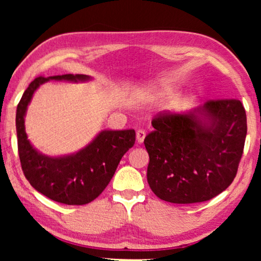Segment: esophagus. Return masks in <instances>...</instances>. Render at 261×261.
I'll use <instances>...</instances> for the list:
<instances>
[{
    "instance_id": "obj_1",
    "label": "esophagus",
    "mask_w": 261,
    "mask_h": 261,
    "mask_svg": "<svg viewBox=\"0 0 261 261\" xmlns=\"http://www.w3.org/2000/svg\"><path fill=\"white\" fill-rule=\"evenodd\" d=\"M145 137H146V132L144 130H138L136 132V139L138 141V144H141L145 139Z\"/></svg>"
}]
</instances>
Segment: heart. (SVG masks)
Segmentation results:
<instances>
[{"mask_svg":"<svg viewBox=\"0 0 261 261\" xmlns=\"http://www.w3.org/2000/svg\"><path fill=\"white\" fill-rule=\"evenodd\" d=\"M152 93H160V92H163L167 90V85L163 83H156V84H152L151 86L148 88Z\"/></svg>","mask_w":261,"mask_h":261,"instance_id":"heart-1","label":"heart"}]
</instances>
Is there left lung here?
<instances>
[{
	"label": "left lung",
	"instance_id": "obj_1",
	"mask_svg": "<svg viewBox=\"0 0 261 261\" xmlns=\"http://www.w3.org/2000/svg\"><path fill=\"white\" fill-rule=\"evenodd\" d=\"M144 140L147 182L156 197L174 204L210 200L235 178L247 131L240 100L207 101L191 112L163 114Z\"/></svg>",
	"mask_w": 261,
	"mask_h": 261
}]
</instances>
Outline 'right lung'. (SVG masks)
<instances>
[{
	"instance_id": "add662e5",
	"label": "right lung",
	"mask_w": 261,
	"mask_h": 261,
	"mask_svg": "<svg viewBox=\"0 0 261 261\" xmlns=\"http://www.w3.org/2000/svg\"><path fill=\"white\" fill-rule=\"evenodd\" d=\"M87 74L38 77L26 88L17 106L16 130L21 169L30 184L49 199L65 205H85L99 197L116 171L122 156L134 146L136 132L102 130L78 152L49 156L35 148L25 131V115L34 92L49 81L88 82Z\"/></svg>"
}]
</instances>
